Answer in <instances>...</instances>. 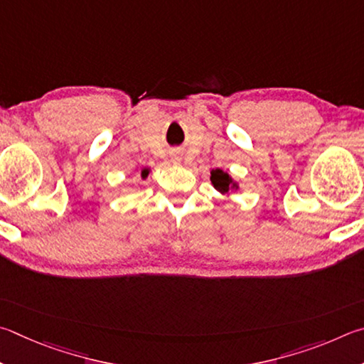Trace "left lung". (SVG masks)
<instances>
[{
    "label": "left lung",
    "instance_id": "left-lung-1",
    "mask_svg": "<svg viewBox=\"0 0 364 364\" xmlns=\"http://www.w3.org/2000/svg\"><path fill=\"white\" fill-rule=\"evenodd\" d=\"M211 182L214 188H218L222 193H227L230 188H237V183H233L232 177L220 169L211 172Z\"/></svg>",
    "mask_w": 364,
    "mask_h": 364
}]
</instances>
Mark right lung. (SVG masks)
Returning <instances> with one entry per match:
<instances>
[{
	"label": "right lung",
	"mask_w": 364,
	"mask_h": 364,
	"mask_svg": "<svg viewBox=\"0 0 364 364\" xmlns=\"http://www.w3.org/2000/svg\"><path fill=\"white\" fill-rule=\"evenodd\" d=\"M146 176H149V169H144V171H142V177L145 178Z\"/></svg>",
	"instance_id": "1"
}]
</instances>
